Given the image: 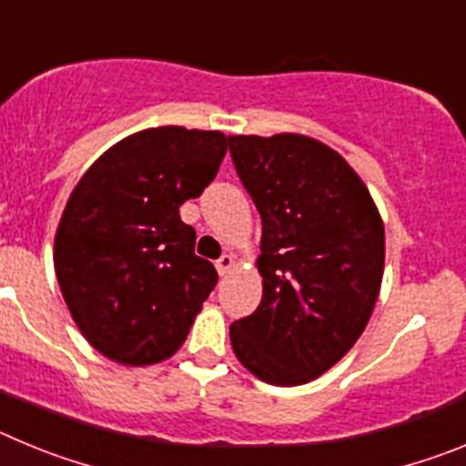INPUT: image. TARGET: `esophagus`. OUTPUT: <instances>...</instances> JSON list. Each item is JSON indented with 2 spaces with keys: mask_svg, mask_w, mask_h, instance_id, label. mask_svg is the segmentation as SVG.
<instances>
[{
  "mask_svg": "<svg viewBox=\"0 0 466 466\" xmlns=\"http://www.w3.org/2000/svg\"><path fill=\"white\" fill-rule=\"evenodd\" d=\"M233 266H236V258L230 257V254H224V257L217 261V270H219V275H226Z\"/></svg>",
  "mask_w": 466,
  "mask_h": 466,
  "instance_id": "obj_1",
  "label": "esophagus"
}]
</instances>
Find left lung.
<instances>
[{"instance_id":"1","label":"left lung","mask_w":466,"mask_h":466,"mask_svg":"<svg viewBox=\"0 0 466 466\" xmlns=\"http://www.w3.org/2000/svg\"><path fill=\"white\" fill-rule=\"evenodd\" d=\"M240 182L261 214L257 310L230 324L258 380L294 387L329 371L369 324L385 268L371 193L340 154L306 137L230 135Z\"/></svg>"}]
</instances>
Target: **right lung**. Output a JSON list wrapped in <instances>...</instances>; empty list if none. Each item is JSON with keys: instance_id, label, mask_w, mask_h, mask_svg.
Instances as JSON below:
<instances>
[{"instance_id": "add662e5", "label": "right lung", "mask_w": 466, "mask_h": 466, "mask_svg": "<svg viewBox=\"0 0 466 466\" xmlns=\"http://www.w3.org/2000/svg\"><path fill=\"white\" fill-rule=\"evenodd\" d=\"M219 130L149 127L121 139L86 170L53 247L63 299L97 352L149 366L182 348L219 279L196 257V230L179 205L219 172Z\"/></svg>"}]
</instances>
